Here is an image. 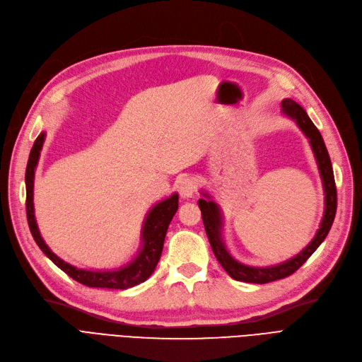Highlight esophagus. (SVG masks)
Here are the masks:
<instances>
[{
	"instance_id": "esophagus-1",
	"label": "esophagus",
	"mask_w": 362,
	"mask_h": 362,
	"mask_svg": "<svg viewBox=\"0 0 362 362\" xmlns=\"http://www.w3.org/2000/svg\"><path fill=\"white\" fill-rule=\"evenodd\" d=\"M177 188H178V192L182 199H188V197L194 196V193L197 190V182L193 177L185 175V177L180 178V181L177 182Z\"/></svg>"
}]
</instances>
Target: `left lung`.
I'll return each instance as SVG.
<instances>
[{"instance_id": "obj_1", "label": "left lung", "mask_w": 362, "mask_h": 362, "mask_svg": "<svg viewBox=\"0 0 362 362\" xmlns=\"http://www.w3.org/2000/svg\"><path fill=\"white\" fill-rule=\"evenodd\" d=\"M281 112L288 116L290 119H293L300 128V131L306 135V139H309V144L313 147L314 156L320 169V175L322 180V187H324V216L320 223V228L313 238V242L309 243L300 253L291 257L288 261H284L281 264L272 265V267H249L237 262L234 257L228 253L226 243H223L222 238V214L219 206L211 200V196L208 193H202L204 199H200L199 208L202 211V218L204 223V230L206 234H208L211 247L216 256L218 262L222 265V268L227 271L231 279L237 281H245V283H256V284H265L269 281L275 280H281L288 277V275L298 271L306 261L308 257L311 256L318 246L324 242V238L329 234L336 209H337V192H336V182H334V175H333V166L332 160L329 156V151H327V147L324 144L322 136L317 127L313 124V120L309 119L306 112L303 110L302 106H299L296 101L286 98L281 101Z\"/></svg>"}]
</instances>
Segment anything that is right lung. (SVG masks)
<instances>
[{
	"mask_svg": "<svg viewBox=\"0 0 362 362\" xmlns=\"http://www.w3.org/2000/svg\"><path fill=\"white\" fill-rule=\"evenodd\" d=\"M44 140H45V132H41L30 150L28 166H26V175H25L28 223H29L32 237L40 246V249L47 255V257H49V259L53 261L54 265H57L62 271H64L69 277H72L74 280H76L83 286L125 290L140 283H144L153 274L154 268H156L160 259L168 227L172 218H174V215L178 211V194L177 193L172 194L170 197L159 202L158 204H154L150 209V212L146 216L143 231H141V242H143L141 250L129 264L113 271H90V269L76 268L71 264L64 262L56 253L49 250V247L45 245V242L40 234L35 214H33V178H35V169L40 160Z\"/></svg>",
	"mask_w": 362,
	"mask_h": 362,
	"instance_id": "1",
	"label": "right lung"
}]
</instances>
